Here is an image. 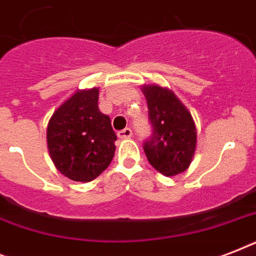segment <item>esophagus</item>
Segmentation results:
<instances>
[{
	"label": "esophagus",
	"mask_w": 256,
	"mask_h": 256,
	"mask_svg": "<svg viewBox=\"0 0 256 256\" xmlns=\"http://www.w3.org/2000/svg\"><path fill=\"white\" fill-rule=\"evenodd\" d=\"M132 136V128H124V130H120V132H118V136H120V140H128V138H130V136Z\"/></svg>",
	"instance_id": "esophagus-1"
}]
</instances>
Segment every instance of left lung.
Masks as SVG:
<instances>
[{"mask_svg":"<svg viewBox=\"0 0 256 256\" xmlns=\"http://www.w3.org/2000/svg\"><path fill=\"white\" fill-rule=\"evenodd\" d=\"M154 136L144 142L152 168L166 176L186 171L196 150V126L191 112L172 90L160 85H142Z\"/></svg>","mask_w":256,"mask_h":256,"instance_id":"8db88e82","label":"left lung"}]
</instances>
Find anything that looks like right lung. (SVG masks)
<instances>
[{
  "label": "right lung",
  "instance_id": "1",
  "mask_svg": "<svg viewBox=\"0 0 256 256\" xmlns=\"http://www.w3.org/2000/svg\"><path fill=\"white\" fill-rule=\"evenodd\" d=\"M100 88L73 92L50 116L48 150L57 170L76 182H90L112 164L116 136L98 108Z\"/></svg>",
  "mask_w": 256,
  "mask_h": 256
}]
</instances>
